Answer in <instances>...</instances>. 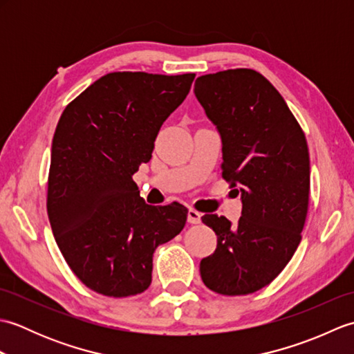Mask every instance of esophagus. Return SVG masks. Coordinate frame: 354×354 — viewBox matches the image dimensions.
<instances>
[{
  "label": "esophagus",
  "instance_id": "34e87169",
  "mask_svg": "<svg viewBox=\"0 0 354 354\" xmlns=\"http://www.w3.org/2000/svg\"><path fill=\"white\" fill-rule=\"evenodd\" d=\"M201 213L196 212V209L190 208L189 213H187V221H189L190 223H201Z\"/></svg>",
  "mask_w": 354,
  "mask_h": 354
}]
</instances>
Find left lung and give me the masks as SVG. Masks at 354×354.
<instances>
[{
  "instance_id": "1",
  "label": "left lung",
  "mask_w": 354,
  "mask_h": 354,
  "mask_svg": "<svg viewBox=\"0 0 354 354\" xmlns=\"http://www.w3.org/2000/svg\"><path fill=\"white\" fill-rule=\"evenodd\" d=\"M194 95L221 135L222 176L242 199L236 225L223 216H202L217 248L201 260V277L221 295H248L272 281L301 242L309 149L281 94L257 71L201 76Z\"/></svg>"
}]
</instances>
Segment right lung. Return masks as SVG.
<instances>
[{
  "label": "right lung",
  "instance_id": "obj_1",
  "mask_svg": "<svg viewBox=\"0 0 354 354\" xmlns=\"http://www.w3.org/2000/svg\"><path fill=\"white\" fill-rule=\"evenodd\" d=\"M194 74L109 73L65 108L51 145L47 212L64 259L86 288L123 298L152 283L153 252L183 231L184 205L153 207L132 175Z\"/></svg>",
  "mask_w": 354,
  "mask_h": 354
}]
</instances>
